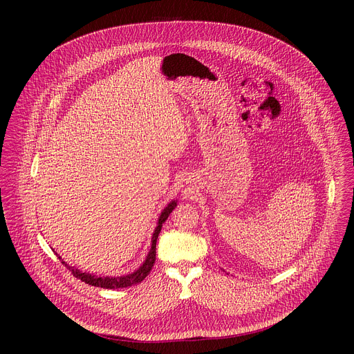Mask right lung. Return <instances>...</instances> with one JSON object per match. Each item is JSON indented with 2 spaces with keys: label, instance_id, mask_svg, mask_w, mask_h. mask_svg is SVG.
I'll return each instance as SVG.
<instances>
[{
  "label": "right lung",
  "instance_id": "obj_1",
  "mask_svg": "<svg viewBox=\"0 0 354 354\" xmlns=\"http://www.w3.org/2000/svg\"><path fill=\"white\" fill-rule=\"evenodd\" d=\"M178 205V201H171V202L165 207V209L160 212V216L158 219V224L155 227V231L152 234L151 237V248L147 253L143 264L131 273H127V274H123V276H97V274H93V273H86L82 270L75 268V267H71L68 266V263H65L62 260V257L59 254L58 259L62 261V264H65V267L68 268L74 277L80 279L81 281H84L88 286H101L104 289H118V288H127V286H135L140 281H143L146 279V276L150 273V270L153 267V263H155V256H156V240H158V236L160 234V230H162V225L163 223L167 220L169 216V214L172 212V209Z\"/></svg>",
  "mask_w": 354,
  "mask_h": 354
}]
</instances>
